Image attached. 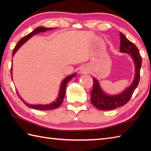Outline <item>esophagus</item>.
Here are the masks:
<instances>
[{
  "label": "esophagus",
  "mask_w": 151,
  "mask_h": 151,
  "mask_svg": "<svg viewBox=\"0 0 151 151\" xmlns=\"http://www.w3.org/2000/svg\"><path fill=\"white\" fill-rule=\"evenodd\" d=\"M82 73H86L88 72V70H87V69H86V68H83V69H82Z\"/></svg>",
  "instance_id": "34e87169"
}]
</instances>
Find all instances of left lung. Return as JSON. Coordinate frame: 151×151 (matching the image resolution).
Listing matches in <instances>:
<instances>
[{
	"mask_svg": "<svg viewBox=\"0 0 151 151\" xmlns=\"http://www.w3.org/2000/svg\"><path fill=\"white\" fill-rule=\"evenodd\" d=\"M120 34V50L121 52L130 54L135 64V76L132 84L119 95H108L102 91L99 82L93 78V86L91 93V102L95 107L101 110H114L118 107L123 106L129 101L137 88L140 78V69L142 67V57L139 53L137 47L131 42L124 35Z\"/></svg>",
	"mask_w": 151,
	"mask_h": 151,
	"instance_id": "obj_1",
	"label": "left lung"
}]
</instances>
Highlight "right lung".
<instances>
[{"instance_id": "right-lung-1", "label": "right lung", "mask_w": 151, "mask_h": 151, "mask_svg": "<svg viewBox=\"0 0 151 151\" xmlns=\"http://www.w3.org/2000/svg\"><path fill=\"white\" fill-rule=\"evenodd\" d=\"M53 28H45V27H38L37 28H36L34 31L32 32L30 34H28L27 36H24L23 37H22L21 39L19 40V42L17 43V45L15 47V49L13 51V56L14 55V54L17 52V50L19 49V47H21V46H22L27 41H28V40L30 39V37H32L34 35H36L40 32H46L47 30H52ZM12 67L11 68V75H12ZM76 75V73H74L73 75L67 76L66 78H64L63 81H62V84H61V87H60V90L58 94V97L57 99L54 101L52 103L49 104H45V105H42V104H37V105H34V104H28L27 103H26L20 97V96L19 95L18 93L17 92V93L19 96V97L21 99V100L24 102V103L26 104L27 106H28L29 108L35 109V110H53V109H56L57 108H58L62 104V102L63 101L64 97H65V91H66V86L67 84H68V82L70 81V79H72L74 76Z\"/></svg>"}]
</instances>
